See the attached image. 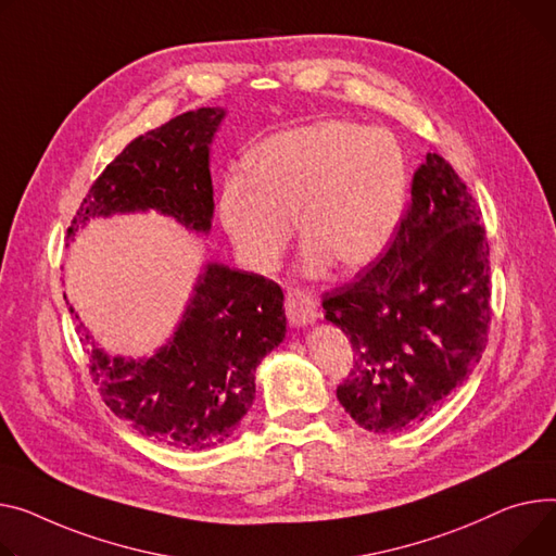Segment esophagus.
Here are the masks:
<instances>
[{"label": "esophagus", "instance_id": "obj_1", "mask_svg": "<svg viewBox=\"0 0 556 556\" xmlns=\"http://www.w3.org/2000/svg\"><path fill=\"white\" fill-rule=\"evenodd\" d=\"M283 308L288 321L294 326H306L317 319V302L304 290H288Z\"/></svg>", "mask_w": 556, "mask_h": 556}]
</instances>
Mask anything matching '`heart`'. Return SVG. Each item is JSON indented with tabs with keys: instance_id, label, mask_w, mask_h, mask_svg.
Here are the masks:
<instances>
[{
	"instance_id": "b5f03b06",
	"label": "heart",
	"mask_w": 556,
	"mask_h": 556,
	"mask_svg": "<svg viewBox=\"0 0 556 556\" xmlns=\"http://www.w3.org/2000/svg\"><path fill=\"white\" fill-rule=\"evenodd\" d=\"M409 197L397 138L351 121H321L266 138L252 176L235 172L218 199L220 224L258 270L277 266L298 218L306 266L357 270L387 250Z\"/></svg>"
}]
</instances>
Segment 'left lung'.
<instances>
[{
  "label": "left lung",
  "instance_id": "1",
  "mask_svg": "<svg viewBox=\"0 0 556 556\" xmlns=\"http://www.w3.org/2000/svg\"><path fill=\"white\" fill-rule=\"evenodd\" d=\"M490 243L456 169L427 154L395 239L357 279L324 292L326 319L353 344L338 387L366 431H404L473 371L492 324Z\"/></svg>",
  "mask_w": 556,
  "mask_h": 556
}]
</instances>
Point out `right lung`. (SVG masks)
Wrapping results in <instances>:
<instances>
[{"instance_id":"add662e5","label":"right lung","mask_w":556,"mask_h":556,"mask_svg":"<svg viewBox=\"0 0 556 556\" xmlns=\"http://www.w3.org/2000/svg\"><path fill=\"white\" fill-rule=\"evenodd\" d=\"M224 116L203 106L131 140L91 185L68 237L93 216L150 207L207 232L210 142ZM76 328L111 412L169 447L207 450L228 440L252 406L254 368L286 336L283 292L262 275L210 264L172 342L142 362L109 357L83 321Z\"/></svg>"}]
</instances>
